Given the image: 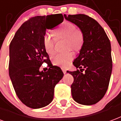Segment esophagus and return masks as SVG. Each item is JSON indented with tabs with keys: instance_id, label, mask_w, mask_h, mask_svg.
<instances>
[{
	"instance_id": "1",
	"label": "esophagus",
	"mask_w": 121,
	"mask_h": 121,
	"mask_svg": "<svg viewBox=\"0 0 121 121\" xmlns=\"http://www.w3.org/2000/svg\"><path fill=\"white\" fill-rule=\"evenodd\" d=\"M62 70H63V72L64 73V74H66V73H67V70L65 69L62 68Z\"/></svg>"
}]
</instances>
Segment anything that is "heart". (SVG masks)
I'll use <instances>...</instances> for the list:
<instances>
[{"mask_svg":"<svg viewBox=\"0 0 121 121\" xmlns=\"http://www.w3.org/2000/svg\"><path fill=\"white\" fill-rule=\"evenodd\" d=\"M58 38H65L68 41V48L76 50L81 47L83 42V34L80 30L76 29L74 24L65 22L55 32ZM55 38L51 34H46L43 37V45L49 54L53 52ZM73 56L71 53H56L52 58V61L54 65L61 67H66L72 60Z\"/></svg>","mask_w":121,"mask_h":121,"instance_id":"b5f03b06","label":"heart"}]
</instances>
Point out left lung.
<instances>
[{"mask_svg":"<svg viewBox=\"0 0 121 121\" xmlns=\"http://www.w3.org/2000/svg\"><path fill=\"white\" fill-rule=\"evenodd\" d=\"M69 22L78 27L83 43L74 60L75 71H67L74 78L72 98L78 103L92 105L104 97L112 70L111 44L105 31L92 18L83 14L64 15Z\"/></svg>","mask_w":121,"mask_h":121,"instance_id":"1","label":"left lung"}]
</instances>
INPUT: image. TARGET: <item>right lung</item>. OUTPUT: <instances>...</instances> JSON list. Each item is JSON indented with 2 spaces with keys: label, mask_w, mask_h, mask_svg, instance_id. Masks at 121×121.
<instances>
[{
  "label": "right lung",
  "mask_w": 121,
  "mask_h": 121,
  "mask_svg": "<svg viewBox=\"0 0 121 121\" xmlns=\"http://www.w3.org/2000/svg\"><path fill=\"white\" fill-rule=\"evenodd\" d=\"M56 16L31 18L18 29L9 45L11 81L18 97L29 108H43L51 103L54 87L63 77L60 68L52 65L43 45L47 29L63 22V19L55 20ZM43 63L49 67L47 72L39 70Z\"/></svg>",
  "instance_id": "right-lung-1"
}]
</instances>
